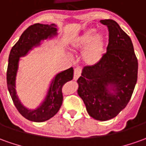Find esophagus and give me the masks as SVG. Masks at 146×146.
<instances>
[{
	"instance_id": "1",
	"label": "esophagus",
	"mask_w": 146,
	"mask_h": 146,
	"mask_svg": "<svg viewBox=\"0 0 146 146\" xmlns=\"http://www.w3.org/2000/svg\"><path fill=\"white\" fill-rule=\"evenodd\" d=\"M81 74V69L80 67H77L74 69V74H73V79L77 80Z\"/></svg>"
}]
</instances>
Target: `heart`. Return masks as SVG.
Here are the masks:
<instances>
[{
	"mask_svg": "<svg viewBox=\"0 0 146 146\" xmlns=\"http://www.w3.org/2000/svg\"><path fill=\"white\" fill-rule=\"evenodd\" d=\"M72 48L75 51L82 50V59L87 65L98 64L103 57L104 38L102 34H97V29H89L73 40Z\"/></svg>",
	"mask_w": 146,
	"mask_h": 146,
	"instance_id": "1",
	"label": "heart"
}]
</instances>
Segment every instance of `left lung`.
<instances>
[{
  "label": "left lung",
  "mask_w": 146,
  "mask_h": 146,
  "mask_svg": "<svg viewBox=\"0 0 146 146\" xmlns=\"http://www.w3.org/2000/svg\"><path fill=\"white\" fill-rule=\"evenodd\" d=\"M109 29V44L101 61L86 66L77 80V94L90 117H115L129 102L137 80L138 63L130 37L113 20H101Z\"/></svg>",
  "instance_id": "obj_1"
}]
</instances>
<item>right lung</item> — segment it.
Segmentation results:
<instances>
[{"label": "right lung", "instance_id": "right-lung-1", "mask_svg": "<svg viewBox=\"0 0 146 146\" xmlns=\"http://www.w3.org/2000/svg\"><path fill=\"white\" fill-rule=\"evenodd\" d=\"M57 34V28L55 24H34L25 30L9 53L7 69L8 90L19 113L32 121L43 122L52 117L58 112L63 102L62 88L66 82L73 79V69L71 67L55 75L43 102L35 110H29L21 104L16 91V80L20 57L26 56L34 47L40 45L42 40L52 39Z\"/></svg>", "mask_w": 146, "mask_h": 146}]
</instances>
